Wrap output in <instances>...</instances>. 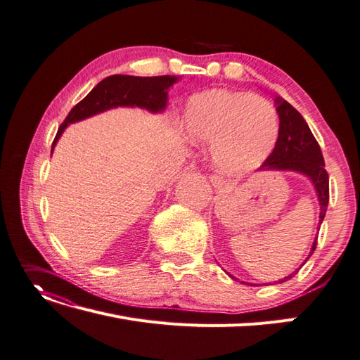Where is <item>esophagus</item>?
<instances>
[{
	"mask_svg": "<svg viewBox=\"0 0 360 360\" xmlns=\"http://www.w3.org/2000/svg\"><path fill=\"white\" fill-rule=\"evenodd\" d=\"M210 181H211V184H213V187H216V188H220V187H224V186H225V181H224V178L217 176V174H213V176L210 178Z\"/></svg>",
	"mask_w": 360,
	"mask_h": 360,
	"instance_id": "obj_1",
	"label": "esophagus"
}]
</instances>
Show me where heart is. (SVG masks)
Wrapping results in <instances>:
<instances>
[{
    "label": "heart",
    "mask_w": 360,
    "mask_h": 360,
    "mask_svg": "<svg viewBox=\"0 0 360 360\" xmlns=\"http://www.w3.org/2000/svg\"><path fill=\"white\" fill-rule=\"evenodd\" d=\"M184 127L190 140L213 146L220 170L246 173L272 153L280 120L274 106L260 96L210 89L188 100Z\"/></svg>",
    "instance_id": "1"
}]
</instances>
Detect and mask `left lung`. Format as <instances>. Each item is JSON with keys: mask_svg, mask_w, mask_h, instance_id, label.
Masks as SVG:
<instances>
[{"mask_svg": "<svg viewBox=\"0 0 360 360\" xmlns=\"http://www.w3.org/2000/svg\"><path fill=\"white\" fill-rule=\"evenodd\" d=\"M276 101V112L280 117V132L278 140L274 147L272 153L268 156L262 165L263 170H292L306 174L315 186L316 195L319 199L321 213H319V225L326 217V211L328 207V173L326 172L324 156H322L321 147L318 141L313 136L311 131L309 129L306 120L295 109L290 103L283 98H275ZM316 240L313 242L311 251L306 262L310 259L313 251L316 250ZM304 262V263H306ZM302 263V264H304ZM301 264V266H302ZM300 269L290 274L289 276H284L280 283L290 280L292 276L297 274ZM233 280H236L233 275Z\"/></svg>", "mask_w": 360, "mask_h": 360, "instance_id": "obj_1", "label": "left lung"}]
</instances>
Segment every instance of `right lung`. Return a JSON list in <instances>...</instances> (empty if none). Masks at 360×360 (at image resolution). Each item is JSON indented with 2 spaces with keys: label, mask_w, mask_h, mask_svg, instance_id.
Segmentation results:
<instances>
[{
  "label": "right lung",
  "mask_w": 360,
  "mask_h": 360,
  "mask_svg": "<svg viewBox=\"0 0 360 360\" xmlns=\"http://www.w3.org/2000/svg\"><path fill=\"white\" fill-rule=\"evenodd\" d=\"M176 80L178 77L174 76L135 77L122 75L103 79L84 100H80L70 110L67 118L59 126V131L51 146V153L54 144L70 123L80 122V120L91 115L103 112L106 109L117 106H140L152 110V112L164 110L165 105H167L169 88L176 84Z\"/></svg>",
  "instance_id": "add662e5"
}]
</instances>
